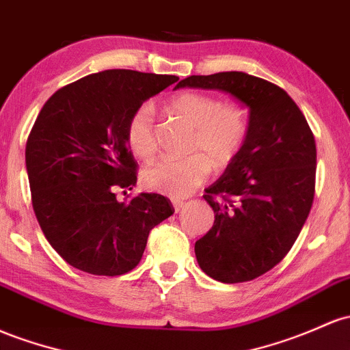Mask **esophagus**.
Returning a JSON list of instances; mask_svg holds the SVG:
<instances>
[{
  "instance_id": "obj_1",
  "label": "esophagus",
  "mask_w": 350,
  "mask_h": 350,
  "mask_svg": "<svg viewBox=\"0 0 350 350\" xmlns=\"http://www.w3.org/2000/svg\"><path fill=\"white\" fill-rule=\"evenodd\" d=\"M172 206H174L176 213H181V211L184 209V206H186V202L179 201V199H174V201H172Z\"/></svg>"
}]
</instances>
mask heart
I'll return each instance as SVG.
<instances>
[{"mask_svg":"<svg viewBox=\"0 0 350 350\" xmlns=\"http://www.w3.org/2000/svg\"><path fill=\"white\" fill-rule=\"evenodd\" d=\"M169 107L172 114L194 128L189 151L196 154L156 161L144 169L143 183L148 189L179 199L206 181L211 166L222 169L236 159L247 137L249 122L239 105H222L211 94H178ZM126 139L141 159L154 154L156 124L151 105H141L133 111L126 124Z\"/></svg>","mask_w":350,"mask_h":350,"instance_id":"obj_1","label":"heart"}]
</instances>
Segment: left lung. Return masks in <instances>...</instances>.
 I'll return each instance as SVG.
<instances>
[{"mask_svg": "<svg viewBox=\"0 0 350 350\" xmlns=\"http://www.w3.org/2000/svg\"><path fill=\"white\" fill-rule=\"evenodd\" d=\"M176 88L217 90L249 109V131L236 159L206 189L214 226L196 241L199 267L216 281L259 278L284 259L310 213L316 141L286 91L241 71L189 76Z\"/></svg>", "mask_w": 350, "mask_h": 350, "instance_id": "8db88e82", "label": "left lung"}]
</instances>
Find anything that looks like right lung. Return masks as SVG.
<instances>
[{"mask_svg":"<svg viewBox=\"0 0 350 350\" xmlns=\"http://www.w3.org/2000/svg\"><path fill=\"white\" fill-rule=\"evenodd\" d=\"M178 76L106 69L84 76L46 101L26 143L33 209L44 237L69 266L121 275L139 264L149 231L172 216L161 194L118 201L136 186L126 124L137 106Z\"/></svg>","mask_w":350,"mask_h":350,"instance_id":"obj_1","label":"right lung"}]
</instances>
